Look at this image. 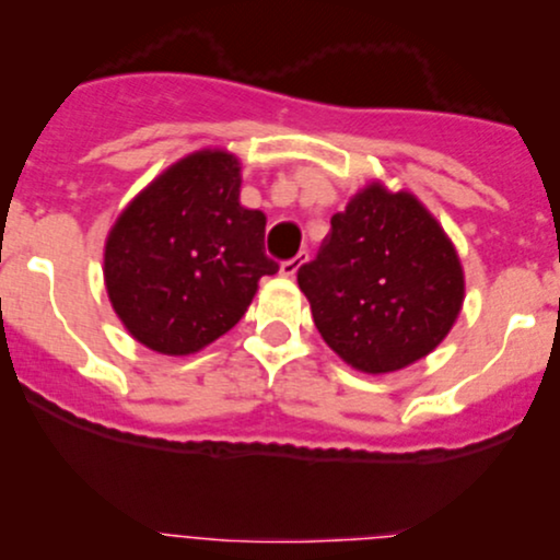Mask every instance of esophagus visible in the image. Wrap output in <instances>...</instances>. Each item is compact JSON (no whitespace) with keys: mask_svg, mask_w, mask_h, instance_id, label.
Listing matches in <instances>:
<instances>
[{"mask_svg":"<svg viewBox=\"0 0 560 560\" xmlns=\"http://www.w3.org/2000/svg\"><path fill=\"white\" fill-rule=\"evenodd\" d=\"M303 262H306V254H298V257L284 259V262H281V268H279V273L287 276V279H292V276H295L298 270H301Z\"/></svg>","mask_w":560,"mask_h":560,"instance_id":"esophagus-1","label":"esophagus"}]
</instances>
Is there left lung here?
<instances>
[{"label":"left lung","mask_w":560,"mask_h":560,"mask_svg":"<svg viewBox=\"0 0 560 560\" xmlns=\"http://www.w3.org/2000/svg\"><path fill=\"white\" fill-rule=\"evenodd\" d=\"M298 284L327 347L363 374H389L444 341L463 306V268L442 224L409 191L365 186Z\"/></svg>","instance_id":"8db88e82"}]
</instances>
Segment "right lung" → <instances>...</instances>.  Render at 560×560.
Here are the masks:
<instances>
[{"label":"right lung","mask_w":560,"mask_h":560,"mask_svg":"<svg viewBox=\"0 0 560 560\" xmlns=\"http://www.w3.org/2000/svg\"><path fill=\"white\" fill-rule=\"evenodd\" d=\"M228 151L184 156L151 180L113 224L105 287L132 338L162 354L200 352L246 314L265 254V213L241 206Z\"/></svg>","instance_id":"obj_1"}]
</instances>
